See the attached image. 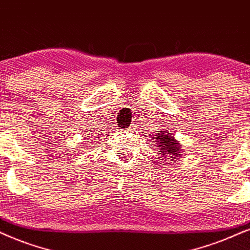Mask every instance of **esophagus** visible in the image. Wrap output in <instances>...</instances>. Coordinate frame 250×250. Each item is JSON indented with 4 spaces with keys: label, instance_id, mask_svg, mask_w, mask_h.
<instances>
[{
    "label": "esophagus",
    "instance_id": "1",
    "mask_svg": "<svg viewBox=\"0 0 250 250\" xmlns=\"http://www.w3.org/2000/svg\"><path fill=\"white\" fill-rule=\"evenodd\" d=\"M127 131H128V134H134V132H135V127H134V125H130V127L127 129Z\"/></svg>",
    "mask_w": 250,
    "mask_h": 250
}]
</instances>
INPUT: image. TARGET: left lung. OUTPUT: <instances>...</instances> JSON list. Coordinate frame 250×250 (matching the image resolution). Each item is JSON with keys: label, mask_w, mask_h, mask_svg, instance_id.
<instances>
[{"label": "left lung", "mask_w": 250, "mask_h": 250, "mask_svg": "<svg viewBox=\"0 0 250 250\" xmlns=\"http://www.w3.org/2000/svg\"><path fill=\"white\" fill-rule=\"evenodd\" d=\"M151 140L154 143V146L158 148V159L159 162H168L170 158L172 159L170 162H174V159L179 156L180 146L175 138L167 131H157V134L150 135ZM169 164V163H167ZM164 165V164H163Z\"/></svg>", "instance_id": "1"}]
</instances>
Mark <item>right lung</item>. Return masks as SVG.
I'll return each instance as SVG.
<instances>
[{
	"mask_svg": "<svg viewBox=\"0 0 250 250\" xmlns=\"http://www.w3.org/2000/svg\"><path fill=\"white\" fill-rule=\"evenodd\" d=\"M90 135H91V136H87V137H88V140H91V138H92V140H93V138H94V137H96V136H94V135H93V132H92V131H91V132H90ZM86 140H87V138H86Z\"/></svg>",
	"mask_w": 250,
	"mask_h": 250,
	"instance_id": "obj_1",
	"label": "right lung"
}]
</instances>
